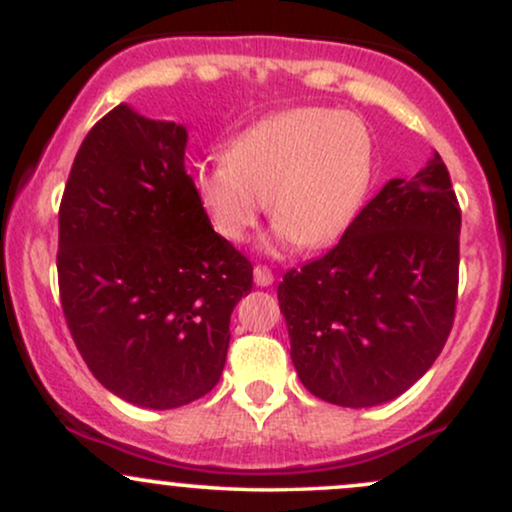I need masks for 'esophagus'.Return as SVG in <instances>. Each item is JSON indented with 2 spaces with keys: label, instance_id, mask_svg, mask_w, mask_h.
<instances>
[{
  "label": "esophagus",
  "instance_id": "esophagus-1",
  "mask_svg": "<svg viewBox=\"0 0 512 512\" xmlns=\"http://www.w3.org/2000/svg\"><path fill=\"white\" fill-rule=\"evenodd\" d=\"M252 274H255V284H257V286H269V284H272V281H274L272 269L264 267V264H257L255 272H252Z\"/></svg>",
  "mask_w": 512,
  "mask_h": 512
}]
</instances>
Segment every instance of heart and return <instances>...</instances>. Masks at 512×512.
Instances as JSON below:
<instances>
[{
  "label": "heart",
  "mask_w": 512,
  "mask_h": 512,
  "mask_svg": "<svg viewBox=\"0 0 512 512\" xmlns=\"http://www.w3.org/2000/svg\"><path fill=\"white\" fill-rule=\"evenodd\" d=\"M373 139L356 117L325 108L279 113L243 129L226 158L192 175L211 226L228 243L255 228L269 202L272 250L325 248L349 231L373 185Z\"/></svg>",
  "instance_id": "obj_1"
}]
</instances>
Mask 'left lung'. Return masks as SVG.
Segmentation results:
<instances>
[{"mask_svg": "<svg viewBox=\"0 0 512 512\" xmlns=\"http://www.w3.org/2000/svg\"><path fill=\"white\" fill-rule=\"evenodd\" d=\"M462 211L443 158L378 192L327 255L289 269L279 305L305 390L375 407L409 390L455 320Z\"/></svg>", "mask_w": 512, "mask_h": 512, "instance_id": "8db88e82", "label": "left lung"}]
</instances>
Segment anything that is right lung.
I'll use <instances>...</instances> for the list:
<instances>
[{"mask_svg":"<svg viewBox=\"0 0 512 512\" xmlns=\"http://www.w3.org/2000/svg\"><path fill=\"white\" fill-rule=\"evenodd\" d=\"M182 125L125 103L81 142L60 204L57 279L69 332L125 402L175 409L214 390L252 264L211 228Z\"/></svg>","mask_w":512,"mask_h":512,"instance_id":"obj_1","label":"right lung"}]
</instances>
